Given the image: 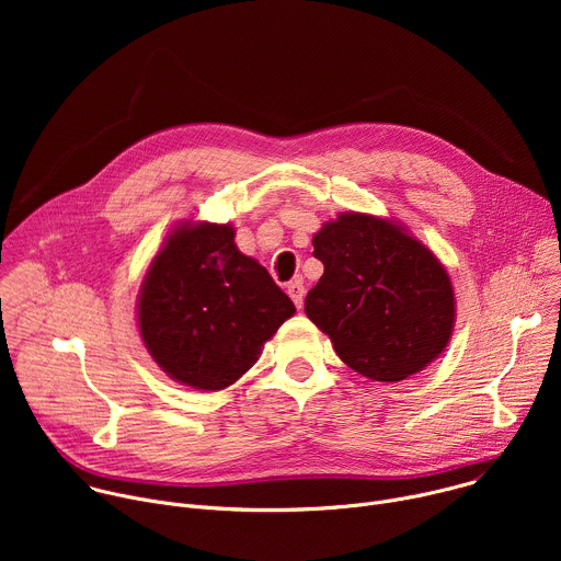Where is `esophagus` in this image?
I'll return each mask as SVG.
<instances>
[{
  "instance_id": "obj_1",
  "label": "esophagus",
  "mask_w": 561,
  "mask_h": 561,
  "mask_svg": "<svg viewBox=\"0 0 561 561\" xmlns=\"http://www.w3.org/2000/svg\"><path fill=\"white\" fill-rule=\"evenodd\" d=\"M304 284L299 282V279H295V282H290L288 284V295H290V299L295 301V306L297 308H301V304H304Z\"/></svg>"
}]
</instances>
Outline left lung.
Segmentation results:
<instances>
[{
  "instance_id": "8db88e82",
  "label": "left lung",
  "mask_w": 561,
  "mask_h": 561,
  "mask_svg": "<svg viewBox=\"0 0 561 561\" xmlns=\"http://www.w3.org/2000/svg\"><path fill=\"white\" fill-rule=\"evenodd\" d=\"M324 275L304 310L340 359L375 381L424 370L450 342L455 293L442 262L392 219L342 213L312 237Z\"/></svg>"
}]
</instances>
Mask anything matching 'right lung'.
I'll list each match as a JSON object with an SVG mask.
<instances>
[{
    "mask_svg": "<svg viewBox=\"0 0 561 561\" xmlns=\"http://www.w3.org/2000/svg\"><path fill=\"white\" fill-rule=\"evenodd\" d=\"M295 304L239 253L230 224L184 221L164 239L137 295L146 351L171 379L221 390L242 377Z\"/></svg>",
    "mask_w": 561,
    "mask_h": 561,
    "instance_id": "add662e5",
    "label": "right lung"
}]
</instances>
